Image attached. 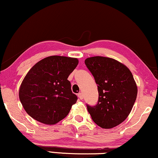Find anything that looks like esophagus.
<instances>
[{
    "label": "esophagus",
    "mask_w": 158,
    "mask_h": 158,
    "mask_svg": "<svg viewBox=\"0 0 158 158\" xmlns=\"http://www.w3.org/2000/svg\"><path fill=\"white\" fill-rule=\"evenodd\" d=\"M78 97H79V99L82 100L83 99V94H82V93H78Z\"/></svg>",
    "instance_id": "obj_1"
}]
</instances>
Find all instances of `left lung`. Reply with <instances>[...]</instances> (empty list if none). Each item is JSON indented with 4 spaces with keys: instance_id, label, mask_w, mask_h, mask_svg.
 <instances>
[{
    "instance_id": "obj_1",
    "label": "left lung",
    "mask_w": 158,
    "mask_h": 158,
    "mask_svg": "<svg viewBox=\"0 0 158 158\" xmlns=\"http://www.w3.org/2000/svg\"><path fill=\"white\" fill-rule=\"evenodd\" d=\"M85 63L95 78L99 94L96 106H87L88 112L102 128L117 126L128 117L137 97L132 73L126 65L110 57L95 56Z\"/></svg>"
}]
</instances>
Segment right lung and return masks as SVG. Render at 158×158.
Listing matches in <instances>:
<instances>
[{
	"label": "right lung",
	"instance_id": "obj_1",
	"mask_svg": "<svg viewBox=\"0 0 158 158\" xmlns=\"http://www.w3.org/2000/svg\"><path fill=\"white\" fill-rule=\"evenodd\" d=\"M79 60L49 56L31 68L22 81L19 98L26 112L45 125H55L64 119L77 97L68 80Z\"/></svg>",
	"mask_w": 158,
	"mask_h": 158
}]
</instances>
